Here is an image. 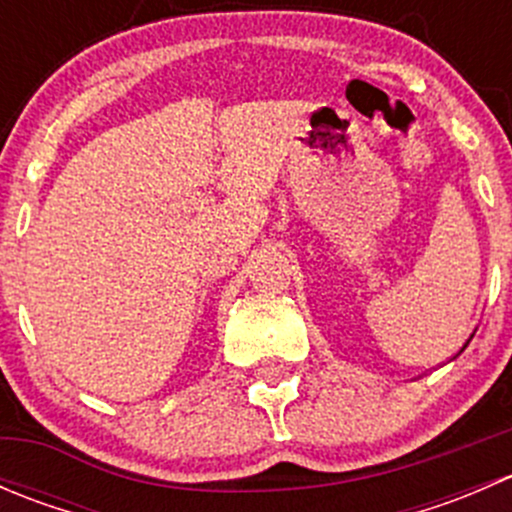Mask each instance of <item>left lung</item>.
Instances as JSON below:
<instances>
[{
  "label": "left lung",
  "mask_w": 512,
  "mask_h": 512,
  "mask_svg": "<svg viewBox=\"0 0 512 512\" xmlns=\"http://www.w3.org/2000/svg\"><path fill=\"white\" fill-rule=\"evenodd\" d=\"M468 342H471V339H468ZM463 347H466V344H463Z\"/></svg>",
  "instance_id": "8db88e82"
}]
</instances>
